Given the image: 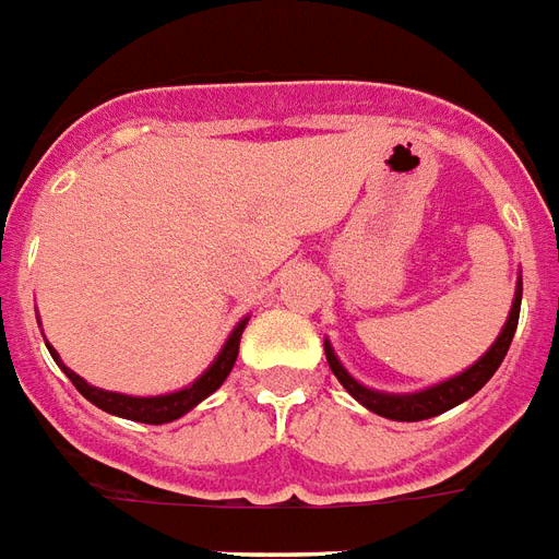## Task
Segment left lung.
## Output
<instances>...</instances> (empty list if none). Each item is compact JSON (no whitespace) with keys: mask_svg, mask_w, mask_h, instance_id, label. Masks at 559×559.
<instances>
[{"mask_svg":"<svg viewBox=\"0 0 559 559\" xmlns=\"http://www.w3.org/2000/svg\"><path fill=\"white\" fill-rule=\"evenodd\" d=\"M519 309H522V283L515 285L513 309L507 314V324H503L501 335L495 338L492 347H489L472 368H465L463 374L451 377V380H444V383L430 385V389H421V392L389 394L368 389V385H362L359 380H354V377L344 371V365L338 362V356L333 354L330 342H324L326 362L333 368V374L338 377V383L354 394L365 409L383 415V418H392V421H424V418H433V415H442L448 413V409H454V406L468 401L472 394H477L486 383H489V377L498 371V365L503 362V356L510 350L515 326H519Z\"/></svg>","mask_w":559,"mask_h":559,"instance_id":"left-lung-1","label":"left lung"}]
</instances>
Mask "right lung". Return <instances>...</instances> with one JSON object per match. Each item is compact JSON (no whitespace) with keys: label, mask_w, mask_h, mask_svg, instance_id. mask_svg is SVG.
I'll return each instance as SVG.
<instances>
[{"label":"right lung","mask_w":559,"mask_h":559,"mask_svg":"<svg viewBox=\"0 0 559 559\" xmlns=\"http://www.w3.org/2000/svg\"><path fill=\"white\" fill-rule=\"evenodd\" d=\"M245 326H247V318L245 321H238V326H235L233 333H229V338H226L224 350L217 354L215 362L209 365L203 374L197 377L194 383L185 385V389H179V392L155 394V397H132V394L96 389V385L82 380L75 371H70V368L61 362V356H58L49 344H46V347H49L52 359L64 368V374L73 380L75 389L85 394L91 404L99 406L103 413L120 415V418H129V421H141V424H167V421H176V418H182L185 413H191L200 401H205L209 394L221 389V383H224L226 377H229V371H233L235 359H238V344H241Z\"/></svg>","instance_id":"right-lung-1"}]
</instances>
